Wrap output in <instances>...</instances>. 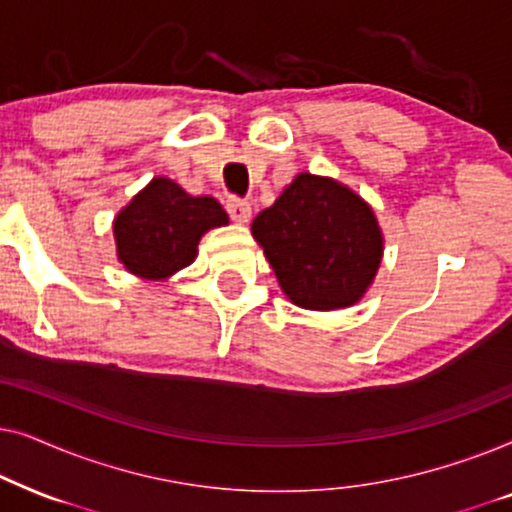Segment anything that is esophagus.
I'll use <instances>...</instances> for the list:
<instances>
[{
    "label": "esophagus",
    "instance_id": "obj_1",
    "mask_svg": "<svg viewBox=\"0 0 512 512\" xmlns=\"http://www.w3.org/2000/svg\"><path fill=\"white\" fill-rule=\"evenodd\" d=\"M226 212L230 214V219L237 223H247L251 219V205L247 200H240V198H228Z\"/></svg>",
    "mask_w": 512,
    "mask_h": 512
}]
</instances>
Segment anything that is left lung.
<instances>
[{"mask_svg": "<svg viewBox=\"0 0 512 512\" xmlns=\"http://www.w3.org/2000/svg\"><path fill=\"white\" fill-rule=\"evenodd\" d=\"M277 282L293 305L342 310L359 303L382 261L373 209L331 177L300 172L251 223Z\"/></svg>", "mask_w": 512, "mask_h": 512, "instance_id": "left-lung-1", "label": "left lung"}]
</instances>
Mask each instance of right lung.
Listing matches in <instances>:
<instances>
[{"label": "right lung", "instance_id": "right-lung-1", "mask_svg": "<svg viewBox=\"0 0 512 512\" xmlns=\"http://www.w3.org/2000/svg\"><path fill=\"white\" fill-rule=\"evenodd\" d=\"M226 223L214 198H193L172 179L156 177L114 219L118 261L142 279H167L195 261L207 230Z\"/></svg>", "mask_w": 512, "mask_h": 512}]
</instances>
